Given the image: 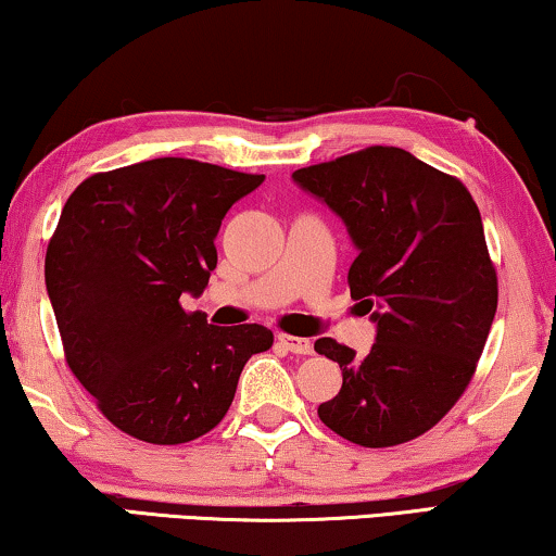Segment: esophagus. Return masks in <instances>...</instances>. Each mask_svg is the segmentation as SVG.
I'll list each match as a JSON object with an SVG mask.
<instances>
[{
  "label": "esophagus",
  "instance_id": "34e87169",
  "mask_svg": "<svg viewBox=\"0 0 556 556\" xmlns=\"http://www.w3.org/2000/svg\"><path fill=\"white\" fill-rule=\"evenodd\" d=\"M278 343L283 345L286 351H291V353H301V356H308V353H313V343L308 341V338H298V336L280 333V336H278Z\"/></svg>",
  "mask_w": 556,
  "mask_h": 556
}]
</instances>
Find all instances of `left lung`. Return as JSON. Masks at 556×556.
I'll return each mask as SVG.
<instances>
[{
  "mask_svg": "<svg viewBox=\"0 0 556 556\" xmlns=\"http://www.w3.org/2000/svg\"><path fill=\"white\" fill-rule=\"evenodd\" d=\"M293 180L345 223L358 251L351 298L377 308L366 356L333 338L313 345L343 374L320 421L368 448L421 437L466 391L496 313L479 207L462 180L383 144L301 167Z\"/></svg>",
  "mask_w": 556,
  "mask_h": 556,
  "instance_id": "8db88e82",
  "label": "left lung"
}]
</instances>
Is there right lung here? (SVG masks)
I'll return each mask as SVG.
<instances>
[{"instance_id": "1", "label": "right lung", "mask_w": 556, "mask_h": 556, "mask_svg": "<svg viewBox=\"0 0 556 556\" xmlns=\"http://www.w3.org/2000/svg\"><path fill=\"white\" fill-rule=\"evenodd\" d=\"M265 180L188 157L90 175L47 245L45 283L77 381L108 421L157 446L188 444L228 414L265 326H211L185 293L205 291L232 203Z\"/></svg>"}]
</instances>
